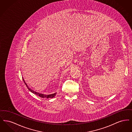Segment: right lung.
Instances as JSON below:
<instances>
[{
    "instance_id": "1",
    "label": "right lung",
    "mask_w": 132,
    "mask_h": 132,
    "mask_svg": "<svg viewBox=\"0 0 132 132\" xmlns=\"http://www.w3.org/2000/svg\"><path fill=\"white\" fill-rule=\"evenodd\" d=\"M23 81H24V83L25 84V85H26L27 87V88H28V89H29L31 92V93H33V94H35L39 96V97H42V98H53V97H54L56 95V93H54V94H40V93H38V92H36V91H35V90H32V89H31V88H29V87L27 85V84H26V82H25V80H24L23 78Z\"/></svg>"
}]
</instances>
